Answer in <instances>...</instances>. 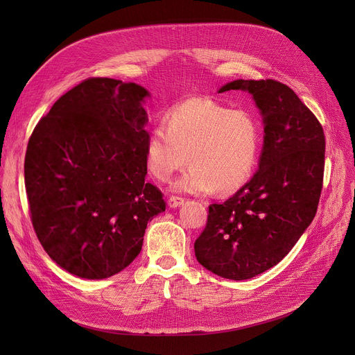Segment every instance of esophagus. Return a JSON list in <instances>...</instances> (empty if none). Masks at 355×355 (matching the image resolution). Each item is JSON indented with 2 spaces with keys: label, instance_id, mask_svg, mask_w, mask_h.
Returning a JSON list of instances; mask_svg holds the SVG:
<instances>
[{
  "label": "esophagus",
  "instance_id": "1",
  "mask_svg": "<svg viewBox=\"0 0 355 355\" xmlns=\"http://www.w3.org/2000/svg\"><path fill=\"white\" fill-rule=\"evenodd\" d=\"M182 204H184V198H181V197L173 196V197L168 198V207H170V209H177V207L182 206Z\"/></svg>",
  "mask_w": 355,
  "mask_h": 355
}]
</instances>
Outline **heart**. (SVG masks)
I'll return each instance as SVG.
<instances>
[{"mask_svg": "<svg viewBox=\"0 0 355 355\" xmlns=\"http://www.w3.org/2000/svg\"><path fill=\"white\" fill-rule=\"evenodd\" d=\"M260 151V126L248 110L232 109L207 96L173 105L145 142L148 171L165 182L189 157L190 166L173 190L234 193L250 180Z\"/></svg>", "mask_w": 355, "mask_h": 355, "instance_id": "obj_1", "label": "heart"}]
</instances>
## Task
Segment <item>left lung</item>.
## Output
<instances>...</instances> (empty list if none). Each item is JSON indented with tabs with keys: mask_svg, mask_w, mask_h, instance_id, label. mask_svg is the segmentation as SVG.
I'll return each instance as SVG.
<instances>
[{
	"mask_svg": "<svg viewBox=\"0 0 355 355\" xmlns=\"http://www.w3.org/2000/svg\"><path fill=\"white\" fill-rule=\"evenodd\" d=\"M246 90L263 116L259 171L233 197L209 207L194 243L207 270L233 281L277 265L312 223L322 190L324 129L286 85L272 79L233 80L218 93Z\"/></svg>",
	"mask_w": 355,
	"mask_h": 355,
	"instance_id": "1",
	"label": "left lung"
}]
</instances>
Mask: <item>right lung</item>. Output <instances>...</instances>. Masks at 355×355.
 Segmentation results:
<instances>
[{
    "instance_id": "1",
    "label": "right lung",
    "mask_w": 355,
    "mask_h": 355,
    "mask_svg": "<svg viewBox=\"0 0 355 355\" xmlns=\"http://www.w3.org/2000/svg\"><path fill=\"white\" fill-rule=\"evenodd\" d=\"M146 96L135 83L86 79L28 139L24 180L34 232L74 276L123 270L142 249L148 221L165 211L162 193L145 181Z\"/></svg>"
}]
</instances>
